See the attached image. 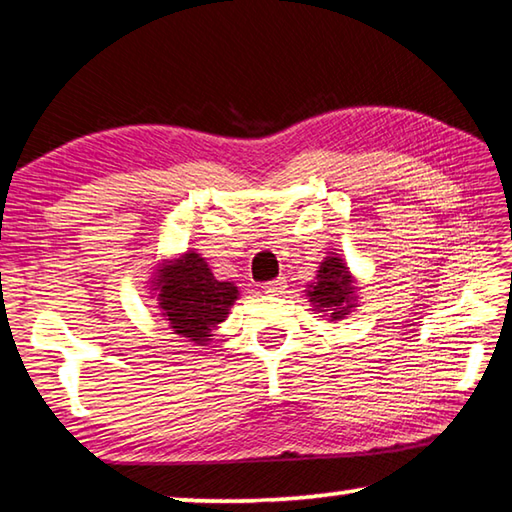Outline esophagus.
<instances>
[{"label": "esophagus", "instance_id": "34e87169", "mask_svg": "<svg viewBox=\"0 0 512 512\" xmlns=\"http://www.w3.org/2000/svg\"><path fill=\"white\" fill-rule=\"evenodd\" d=\"M284 289H287V280H284V277H277V280L264 284V291L268 296H280V293H284Z\"/></svg>", "mask_w": 512, "mask_h": 512}]
</instances>
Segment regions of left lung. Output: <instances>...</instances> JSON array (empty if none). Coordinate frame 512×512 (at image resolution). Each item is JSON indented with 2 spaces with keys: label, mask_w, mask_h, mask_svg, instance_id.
I'll return each mask as SVG.
<instances>
[{
  "label": "left lung",
  "mask_w": 512,
  "mask_h": 512,
  "mask_svg": "<svg viewBox=\"0 0 512 512\" xmlns=\"http://www.w3.org/2000/svg\"><path fill=\"white\" fill-rule=\"evenodd\" d=\"M352 277L345 268L341 257L329 255L325 262L320 264V271L316 275V282L311 284L309 300L320 311H329V318H343L348 316L352 305Z\"/></svg>",
  "instance_id": "1"
}]
</instances>
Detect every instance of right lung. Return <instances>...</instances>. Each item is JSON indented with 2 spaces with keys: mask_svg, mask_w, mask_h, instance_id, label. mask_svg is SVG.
<instances>
[{
  "mask_svg": "<svg viewBox=\"0 0 512 512\" xmlns=\"http://www.w3.org/2000/svg\"><path fill=\"white\" fill-rule=\"evenodd\" d=\"M158 273L155 287L160 289V309L173 334L198 345L210 341L212 329L223 323L239 296L235 284L216 280L205 259L196 253L183 255Z\"/></svg>",
  "mask_w": 512,
  "mask_h": 512,
  "instance_id": "obj_1",
  "label": "right lung"
}]
</instances>
